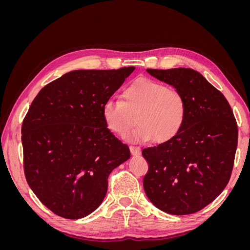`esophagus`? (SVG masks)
Instances as JSON below:
<instances>
[{"label": "esophagus", "mask_w": 250, "mask_h": 250, "mask_svg": "<svg viewBox=\"0 0 250 250\" xmlns=\"http://www.w3.org/2000/svg\"><path fill=\"white\" fill-rule=\"evenodd\" d=\"M130 152L132 155H140L141 154V148L140 147H135V146H130Z\"/></svg>", "instance_id": "1"}]
</instances>
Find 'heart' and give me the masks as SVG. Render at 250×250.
<instances>
[{
    "instance_id": "obj_1",
    "label": "heart",
    "mask_w": 250,
    "mask_h": 250,
    "mask_svg": "<svg viewBox=\"0 0 250 250\" xmlns=\"http://www.w3.org/2000/svg\"><path fill=\"white\" fill-rule=\"evenodd\" d=\"M124 101L109 99L102 106V117L110 131L124 137L137 116L139 126L128 135L131 141L163 144L174 139L183 128L187 115L184 95L162 82L141 78L124 90Z\"/></svg>"
}]
</instances>
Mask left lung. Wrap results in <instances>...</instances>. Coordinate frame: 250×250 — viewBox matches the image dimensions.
Masks as SVG:
<instances>
[{
	"mask_svg": "<svg viewBox=\"0 0 250 250\" xmlns=\"http://www.w3.org/2000/svg\"><path fill=\"white\" fill-rule=\"evenodd\" d=\"M147 72L184 95L187 115L175 138L142 151L149 165L144 190L165 213L194 214L229 184L238 145L236 119L223 94L197 71Z\"/></svg>",
	"mask_w": 250,
	"mask_h": 250,
	"instance_id": "8db88e82",
	"label": "left lung"
}]
</instances>
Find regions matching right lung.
Returning <instances> with one entry per match:
<instances>
[{
	"label": "right lung",
	"instance_id": "1",
	"mask_svg": "<svg viewBox=\"0 0 250 250\" xmlns=\"http://www.w3.org/2000/svg\"><path fill=\"white\" fill-rule=\"evenodd\" d=\"M77 70L43 86L21 125L24 171L36 197L65 219L102 203L111 171L130 150L110 132L102 106L134 71Z\"/></svg>",
	"mask_w": 250,
	"mask_h": 250
}]
</instances>
